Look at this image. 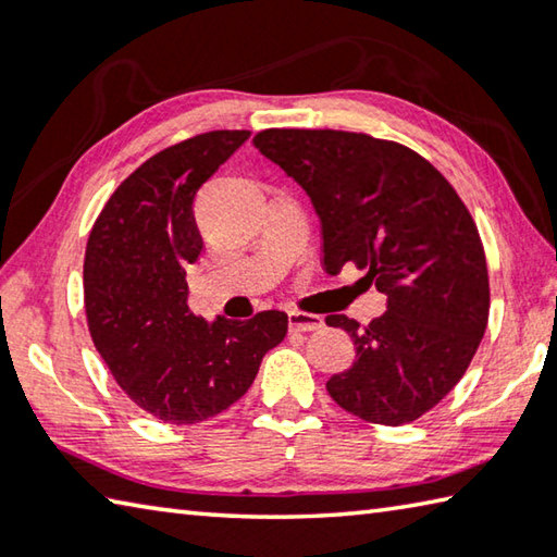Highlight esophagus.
<instances>
[{
    "label": "esophagus",
    "mask_w": 557,
    "mask_h": 557,
    "mask_svg": "<svg viewBox=\"0 0 557 557\" xmlns=\"http://www.w3.org/2000/svg\"><path fill=\"white\" fill-rule=\"evenodd\" d=\"M324 326V319L319 314L307 312H289V329L292 332H317Z\"/></svg>",
    "instance_id": "34e87169"
}]
</instances>
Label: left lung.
Segmentation results:
<instances>
[{
	"instance_id": "1",
	"label": "left lung",
	"mask_w": 557,
	"mask_h": 557,
	"mask_svg": "<svg viewBox=\"0 0 557 557\" xmlns=\"http://www.w3.org/2000/svg\"><path fill=\"white\" fill-rule=\"evenodd\" d=\"M252 145L312 199L329 275L354 262L388 297L369 326L326 317L356 346L329 395L375 425L418 420L459 383L488 322L486 256L465 201L425 157L363 132L262 129Z\"/></svg>"
}]
</instances>
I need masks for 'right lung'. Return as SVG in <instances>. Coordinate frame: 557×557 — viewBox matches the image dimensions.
<instances>
[{"instance_id":"1","label":"right lung","mask_w":557,"mask_h":557,"mask_svg":"<svg viewBox=\"0 0 557 557\" xmlns=\"http://www.w3.org/2000/svg\"><path fill=\"white\" fill-rule=\"evenodd\" d=\"M248 137L213 129L149 157L102 206L88 238L83 292L92 344L129 400L169 425L228 410L287 334L277 309L248 322H206L188 309L186 268L203 250L194 199Z\"/></svg>"}]
</instances>
